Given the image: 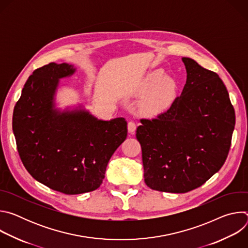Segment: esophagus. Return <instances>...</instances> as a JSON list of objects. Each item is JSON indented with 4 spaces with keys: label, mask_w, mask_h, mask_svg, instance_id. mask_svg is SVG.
Wrapping results in <instances>:
<instances>
[{
    "label": "esophagus",
    "mask_w": 248,
    "mask_h": 248,
    "mask_svg": "<svg viewBox=\"0 0 248 248\" xmlns=\"http://www.w3.org/2000/svg\"><path fill=\"white\" fill-rule=\"evenodd\" d=\"M127 129H128V132L130 133V134H134V132H135V129H136V124L134 123V122H129L128 124H127Z\"/></svg>",
    "instance_id": "obj_1"
}]
</instances>
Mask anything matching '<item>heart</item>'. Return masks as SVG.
<instances>
[{
    "label": "heart",
    "mask_w": 248,
    "mask_h": 248,
    "mask_svg": "<svg viewBox=\"0 0 248 248\" xmlns=\"http://www.w3.org/2000/svg\"><path fill=\"white\" fill-rule=\"evenodd\" d=\"M178 92V82L166 77L162 70H154L140 82L137 88L138 94H146L141 101V110L147 115L162 114L170 108Z\"/></svg>",
    "instance_id": "b5f03b06"
}]
</instances>
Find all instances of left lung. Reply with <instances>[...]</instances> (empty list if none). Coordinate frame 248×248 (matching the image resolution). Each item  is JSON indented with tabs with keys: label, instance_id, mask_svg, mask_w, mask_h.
Segmentation results:
<instances>
[{
	"label": "left lung",
	"instance_id": "left-lung-1",
	"mask_svg": "<svg viewBox=\"0 0 248 248\" xmlns=\"http://www.w3.org/2000/svg\"><path fill=\"white\" fill-rule=\"evenodd\" d=\"M183 62L187 76L182 95L156 119L140 120L136 130L145 184L171 193L201 186L222 168L235 124L219 76L190 58Z\"/></svg>",
	"mask_w": 248,
	"mask_h": 248
}]
</instances>
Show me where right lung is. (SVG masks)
<instances>
[{
    "label": "right lung",
    "mask_w": 248,
    "mask_h": 248,
    "mask_svg": "<svg viewBox=\"0 0 248 248\" xmlns=\"http://www.w3.org/2000/svg\"><path fill=\"white\" fill-rule=\"evenodd\" d=\"M75 72L65 62L35 69L13 116L17 151L27 171L51 189L69 195L101 186L112 155L127 135L124 118L102 121L85 110L55 108L60 79Z\"/></svg>",
    "instance_id": "right-lung-1"
}]
</instances>
